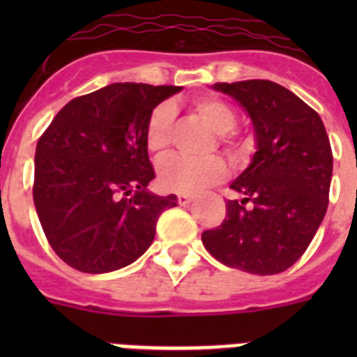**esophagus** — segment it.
<instances>
[{
    "label": "esophagus",
    "mask_w": 357,
    "mask_h": 357,
    "mask_svg": "<svg viewBox=\"0 0 357 357\" xmlns=\"http://www.w3.org/2000/svg\"><path fill=\"white\" fill-rule=\"evenodd\" d=\"M176 200H178V204H181V206H188V204H191V202L195 200V197L182 193V195H178V197H176Z\"/></svg>",
    "instance_id": "1"
}]
</instances>
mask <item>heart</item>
I'll return each mask as SVG.
<instances>
[{"label": "heart", "mask_w": 357, "mask_h": 357, "mask_svg": "<svg viewBox=\"0 0 357 357\" xmlns=\"http://www.w3.org/2000/svg\"><path fill=\"white\" fill-rule=\"evenodd\" d=\"M189 105L216 132L220 146L225 151L230 162L243 164L248 159L247 144L234 132L238 125V114L230 103L213 94H200L191 98ZM173 123H175V109L169 103H160L150 112L144 125V144L151 155H160L169 146ZM225 176L227 164L220 157L193 160L172 155L164 159L159 166L160 188L172 193H200L204 189L225 181Z\"/></svg>", "instance_id": "obj_1"}]
</instances>
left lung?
<instances>
[{
  "mask_svg": "<svg viewBox=\"0 0 357 357\" xmlns=\"http://www.w3.org/2000/svg\"><path fill=\"white\" fill-rule=\"evenodd\" d=\"M248 110L257 151L230 189L227 218L206 230L213 257L255 275H273L301 259L329 204L333 150L324 121L291 91L270 80L214 84Z\"/></svg>",
  "mask_w": 357,
  "mask_h": 357,
  "instance_id": "1",
  "label": "left lung"
}]
</instances>
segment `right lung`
<instances>
[{"mask_svg": "<svg viewBox=\"0 0 357 357\" xmlns=\"http://www.w3.org/2000/svg\"><path fill=\"white\" fill-rule=\"evenodd\" d=\"M175 85L119 82L73 98L37 141L33 204L55 254L84 273L114 272L146 252L175 195L155 176L144 125Z\"/></svg>", "mask_w": 357, "mask_h": 357, "instance_id": "obj_1", "label": "right lung"}]
</instances>
